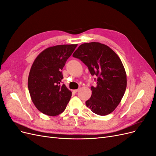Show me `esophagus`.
<instances>
[{"label": "esophagus", "instance_id": "esophagus-1", "mask_svg": "<svg viewBox=\"0 0 156 156\" xmlns=\"http://www.w3.org/2000/svg\"><path fill=\"white\" fill-rule=\"evenodd\" d=\"M78 91H79V89H75V90H73V92L74 93H77Z\"/></svg>", "mask_w": 156, "mask_h": 156}]
</instances>
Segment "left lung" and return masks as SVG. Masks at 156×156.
I'll use <instances>...</instances> for the list:
<instances>
[{
    "label": "left lung",
    "instance_id": "obj_1",
    "mask_svg": "<svg viewBox=\"0 0 156 156\" xmlns=\"http://www.w3.org/2000/svg\"><path fill=\"white\" fill-rule=\"evenodd\" d=\"M73 56L88 67L96 75V87H91L92 96L86 105L96 115L110 114L119 105L127 86L126 73L119 56L109 47L99 42L80 45Z\"/></svg>",
    "mask_w": 156,
    "mask_h": 156
}]
</instances>
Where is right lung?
I'll list each match as a JSON object with an SVG mask.
<instances>
[{
    "instance_id": "add662e5",
    "label": "right lung",
    "mask_w": 156,
    "mask_h": 156,
    "mask_svg": "<svg viewBox=\"0 0 156 156\" xmlns=\"http://www.w3.org/2000/svg\"><path fill=\"white\" fill-rule=\"evenodd\" d=\"M77 44L58 45L45 49L33 62L28 79L32 101L40 112L48 116L61 114L72 92L62 84L61 72Z\"/></svg>"
}]
</instances>
